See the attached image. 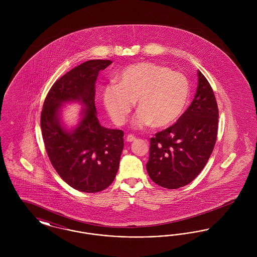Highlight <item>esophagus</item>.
<instances>
[{"label": "esophagus", "mask_w": 257, "mask_h": 257, "mask_svg": "<svg viewBox=\"0 0 257 257\" xmlns=\"http://www.w3.org/2000/svg\"><path fill=\"white\" fill-rule=\"evenodd\" d=\"M137 140V138L135 137L134 135L130 134L127 136V138H126V141L127 142H129V143H132V142H135Z\"/></svg>", "instance_id": "obj_1"}]
</instances>
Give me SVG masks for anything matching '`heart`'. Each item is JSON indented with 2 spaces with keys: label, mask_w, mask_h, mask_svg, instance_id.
I'll return each instance as SVG.
<instances>
[{
  "label": "heart",
  "mask_w": 257,
  "mask_h": 257,
  "mask_svg": "<svg viewBox=\"0 0 257 257\" xmlns=\"http://www.w3.org/2000/svg\"><path fill=\"white\" fill-rule=\"evenodd\" d=\"M103 92V103L117 125L126 121L137 101L135 126L169 128L177 122L187 109L190 84L181 72L153 62H140L125 67Z\"/></svg>",
  "instance_id": "obj_1"
}]
</instances>
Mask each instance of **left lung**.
I'll use <instances>...</instances> for the list:
<instances>
[{
    "mask_svg": "<svg viewBox=\"0 0 257 257\" xmlns=\"http://www.w3.org/2000/svg\"><path fill=\"white\" fill-rule=\"evenodd\" d=\"M196 96L182 117L150 139L147 171L166 189L191 183L203 170L215 147L219 110L207 79L197 71Z\"/></svg>",
    "mask_w": 257,
    "mask_h": 257,
    "instance_id": "left-lung-1",
    "label": "left lung"
}]
</instances>
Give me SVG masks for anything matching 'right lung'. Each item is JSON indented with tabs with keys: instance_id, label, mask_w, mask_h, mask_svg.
I'll return each instance as SVG.
<instances>
[{
	"instance_id": "obj_1",
	"label": "right lung",
	"mask_w": 257,
	"mask_h": 257,
	"mask_svg": "<svg viewBox=\"0 0 257 257\" xmlns=\"http://www.w3.org/2000/svg\"><path fill=\"white\" fill-rule=\"evenodd\" d=\"M111 62L91 60L64 74L50 88L41 111L42 138L51 164L63 181L84 193H97L112 183L124 147L122 130L101 126L94 104L98 73ZM70 100L81 101L85 110L78 126L67 132L60 123L59 109Z\"/></svg>"
}]
</instances>
